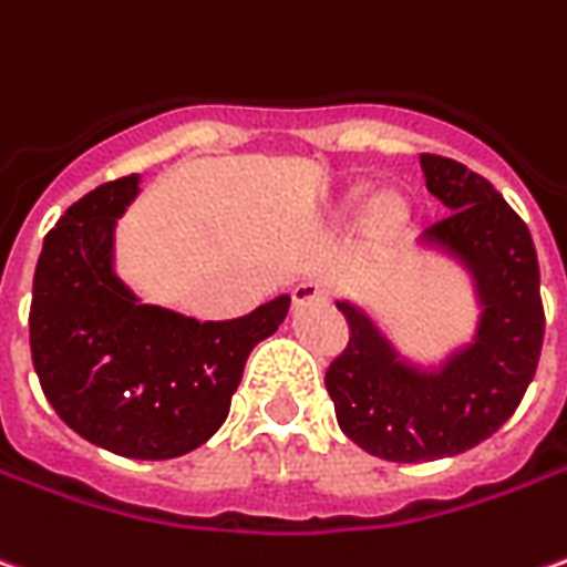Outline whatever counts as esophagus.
<instances>
[{"label": "esophagus", "mask_w": 567, "mask_h": 567, "mask_svg": "<svg viewBox=\"0 0 567 567\" xmlns=\"http://www.w3.org/2000/svg\"><path fill=\"white\" fill-rule=\"evenodd\" d=\"M324 288L319 282H312V279H303V282H297L291 288V300H295V307H303V303H319L324 300Z\"/></svg>", "instance_id": "obj_1"}]
</instances>
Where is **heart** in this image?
<instances>
[{
	"label": "heart",
	"instance_id": "obj_1",
	"mask_svg": "<svg viewBox=\"0 0 567 567\" xmlns=\"http://www.w3.org/2000/svg\"><path fill=\"white\" fill-rule=\"evenodd\" d=\"M371 215H374L378 224H393V220H399V215H402V205L395 199H390V196H383V199L374 202Z\"/></svg>",
	"mask_w": 567,
	"mask_h": 567
}]
</instances>
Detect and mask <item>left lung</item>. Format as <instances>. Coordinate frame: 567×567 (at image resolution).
Segmentation results:
<instances>
[{"label": "left lung", "mask_w": 567, "mask_h": 567, "mask_svg": "<svg viewBox=\"0 0 567 567\" xmlns=\"http://www.w3.org/2000/svg\"><path fill=\"white\" fill-rule=\"evenodd\" d=\"M426 189L451 215L423 239L463 260L476 279V340L439 371L405 365L378 324L352 303L350 340L324 371L343 433L393 463L439 461L470 451L504 426L532 383L544 347L540 267L525 220L482 174L445 156H421Z\"/></svg>", "instance_id": "obj_1"}]
</instances>
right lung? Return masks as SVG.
<instances>
[{
  "instance_id": "1",
  "label": "right lung",
  "mask_w": 567,
  "mask_h": 567,
  "mask_svg": "<svg viewBox=\"0 0 567 567\" xmlns=\"http://www.w3.org/2000/svg\"><path fill=\"white\" fill-rule=\"evenodd\" d=\"M137 174L101 184L49 229L33 276L30 352L42 393L91 445L168 461L227 421L245 359L282 324L291 297L196 322L141 303L113 272V227Z\"/></svg>"
}]
</instances>
